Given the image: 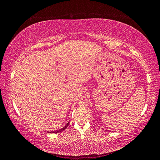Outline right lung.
<instances>
[{
	"instance_id": "add662e5",
	"label": "right lung",
	"mask_w": 160,
	"mask_h": 160,
	"mask_svg": "<svg viewBox=\"0 0 160 160\" xmlns=\"http://www.w3.org/2000/svg\"><path fill=\"white\" fill-rule=\"evenodd\" d=\"M69 122L67 123L65 126L64 127V128H62V129H59V130H57V131H54V132H48V133H59V132H62V131H63V130H65V129H66V128L68 126V125H69Z\"/></svg>"
}]
</instances>
